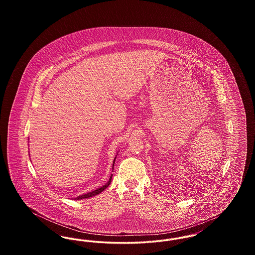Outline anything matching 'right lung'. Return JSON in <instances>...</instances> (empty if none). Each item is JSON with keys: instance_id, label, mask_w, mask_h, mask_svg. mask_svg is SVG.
<instances>
[{"instance_id": "add662e5", "label": "right lung", "mask_w": 255, "mask_h": 255, "mask_svg": "<svg viewBox=\"0 0 255 255\" xmlns=\"http://www.w3.org/2000/svg\"><path fill=\"white\" fill-rule=\"evenodd\" d=\"M115 160H116V158H115ZM114 163H115V161H114ZM113 168H114V167H113ZM112 176H113V175H112ZM112 176H111V178H110L109 182H107L105 185H103L102 187L98 188V189H97V190H94V191H92V192H89V193H87V194L78 196L77 198H75V200H80V199H88V198H90V197H93V196H96V195L101 193V192H102L104 189H106V188L109 186V184L111 183V181H112Z\"/></svg>"}]
</instances>
